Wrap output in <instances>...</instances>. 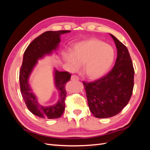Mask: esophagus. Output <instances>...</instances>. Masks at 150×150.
<instances>
[{
	"instance_id": "1",
	"label": "esophagus",
	"mask_w": 150,
	"mask_h": 150,
	"mask_svg": "<svg viewBox=\"0 0 150 150\" xmlns=\"http://www.w3.org/2000/svg\"><path fill=\"white\" fill-rule=\"evenodd\" d=\"M71 79L72 81H78L79 80V78H78V76H76V75H72V76H71Z\"/></svg>"
}]
</instances>
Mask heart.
Masks as SVG:
<instances>
[{"instance_id": "b5f03b06", "label": "heart", "mask_w": 150, "mask_h": 150, "mask_svg": "<svg viewBox=\"0 0 150 150\" xmlns=\"http://www.w3.org/2000/svg\"><path fill=\"white\" fill-rule=\"evenodd\" d=\"M62 57L71 69L74 71L83 63L85 74L91 79L101 78L108 72L115 58L114 48L98 39L77 42L71 51H64Z\"/></svg>"}]
</instances>
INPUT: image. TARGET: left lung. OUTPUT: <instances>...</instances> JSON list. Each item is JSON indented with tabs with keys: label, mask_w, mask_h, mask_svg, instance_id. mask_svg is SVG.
I'll return each instance as SVG.
<instances>
[{
	"label": "left lung",
	"mask_w": 150,
	"mask_h": 150,
	"mask_svg": "<svg viewBox=\"0 0 150 150\" xmlns=\"http://www.w3.org/2000/svg\"><path fill=\"white\" fill-rule=\"evenodd\" d=\"M117 49V58L112 70L93 82L83 81L90 111L98 118H106L120 113L133 93L134 70L125 45L110 34Z\"/></svg>",
	"instance_id": "8db88e82"
}]
</instances>
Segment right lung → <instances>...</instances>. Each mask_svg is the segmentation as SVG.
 <instances>
[{
    "instance_id": "1",
    "label": "right lung",
    "mask_w": 150,
    "mask_h": 150,
    "mask_svg": "<svg viewBox=\"0 0 150 150\" xmlns=\"http://www.w3.org/2000/svg\"><path fill=\"white\" fill-rule=\"evenodd\" d=\"M70 30L46 31L33 40L24 54L23 61L19 72V83L21 94L28 110L38 117L44 119H56L61 116L65 109L66 91L65 86L71 79V74L67 71L60 72L55 69L54 81L59 99L52 106L40 105L32 91L29 84V78L39 59L56 50L61 41V34Z\"/></svg>"
}]
</instances>
